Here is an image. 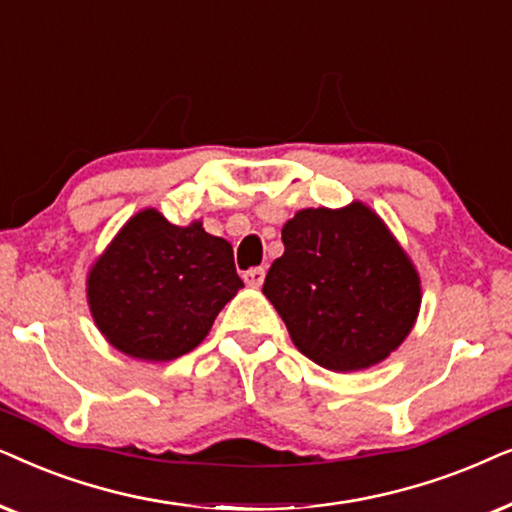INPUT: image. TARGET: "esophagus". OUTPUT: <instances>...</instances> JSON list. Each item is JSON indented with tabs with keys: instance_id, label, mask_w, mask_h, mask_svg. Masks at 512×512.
Here are the masks:
<instances>
[{
	"instance_id": "34e87169",
	"label": "esophagus",
	"mask_w": 512,
	"mask_h": 512,
	"mask_svg": "<svg viewBox=\"0 0 512 512\" xmlns=\"http://www.w3.org/2000/svg\"><path fill=\"white\" fill-rule=\"evenodd\" d=\"M264 276H267V271H264V267H255V269L245 271L243 281L248 283L250 288H260V285L264 283Z\"/></svg>"
}]
</instances>
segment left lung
Segmentation results:
<instances>
[{
    "label": "left lung",
    "mask_w": 512,
    "mask_h": 512,
    "mask_svg": "<svg viewBox=\"0 0 512 512\" xmlns=\"http://www.w3.org/2000/svg\"><path fill=\"white\" fill-rule=\"evenodd\" d=\"M281 236L285 252L262 292L306 358L353 372L403 344L419 313V276L370 208L299 210Z\"/></svg>",
    "instance_id": "obj_1"
}]
</instances>
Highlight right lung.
Segmentation results:
<instances>
[{"label": "right lung", "mask_w": 512, "mask_h": 512, "mask_svg": "<svg viewBox=\"0 0 512 512\" xmlns=\"http://www.w3.org/2000/svg\"><path fill=\"white\" fill-rule=\"evenodd\" d=\"M243 288L234 250L201 222L175 227L142 210L88 274V304L114 349L173 360L196 349L217 313Z\"/></svg>", "instance_id": "1"}]
</instances>
